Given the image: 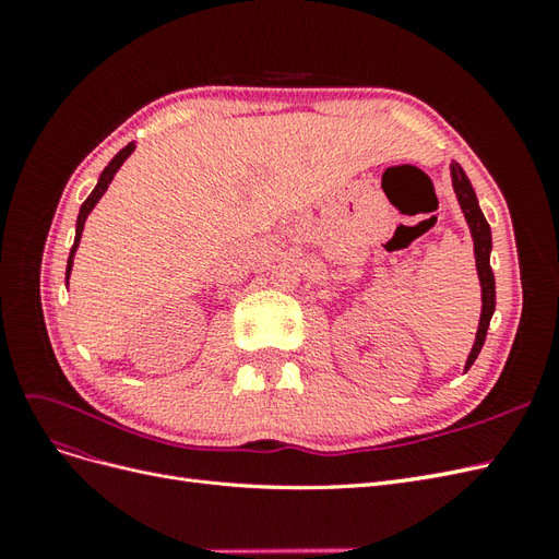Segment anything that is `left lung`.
Masks as SVG:
<instances>
[{"label":"left lung","instance_id":"left-lung-1","mask_svg":"<svg viewBox=\"0 0 559 559\" xmlns=\"http://www.w3.org/2000/svg\"><path fill=\"white\" fill-rule=\"evenodd\" d=\"M450 170H452V186H454L456 200H460L462 212L466 216V224H468L471 235H473V251H476V267H478V277H480V286H483V312H480L476 343H473L471 354L466 359V370H468L473 366V361L478 359V354L485 345L489 319H492L495 306H497L495 273H492V267H489V251H492V230H489V224L485 222V216L478 207L476 191H473V186H471L466 173L462 170V165L452 163Z\"/></svg>","mask_w":559,"mask_h":559}]
</instances>
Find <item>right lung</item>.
Wrapping results in <instances>:
<instances>
[{"label":"right lung","mask_w":559,"mask_h":559,"mask_svg":"<svg viewBox=\"0 0 559 559\" xmlns=\"http://www.w3.org/2000/svg\"><path fill=\"white\" fill-rule=\"evenodd\" d=\"M134 151V144L130 142L128 146H123L121 151H118V154L111 158V163L105 167L103 170V175H99V179H97V186L93 189V193L86 198V202H83L81 205V210H79V218H76V238H74V245H72V251H70V259H67V273H64V280H70V275H72V265H74V253H76V247H79V242H81V233H83V224H86V218H88V214L93 212V207L97 205V200L105 195V191L109 189V183H111V179H114V175L118 173V167H121L123 163H126V158L132 154Z\"/></svg>","instance_id":"add662e5"}]
</instances>
